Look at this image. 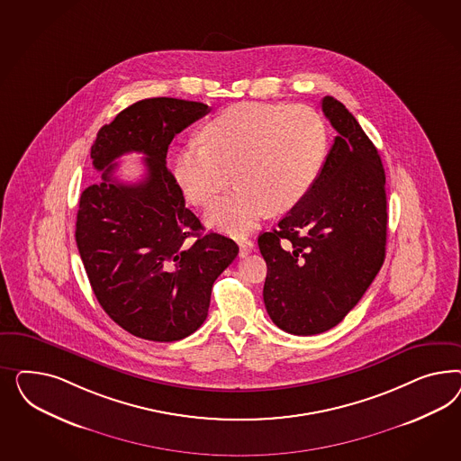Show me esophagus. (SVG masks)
<instances>
[{
    "mask_svg": "<svg viewBox=\"0 0 461 461\" xmlns=\"http://www.w3.org/2000/svg\"><path fill=\"white\" fill-rule=\"evenodd\" d=\"M238 247H240V255L245 257L249 255L253 249H255V243L249 240V238H238Z\"/></svg>",
    "mask_w": 461,
    "mask_h": 461,
    "instance_id": "1",
    "label": "esophagus"
}]
</instances>
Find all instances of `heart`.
Masks as SVG:
<instances>
[{
    "label": "heart",
    "mask_w": 461,
    "mask_h": 461,
    "mask_svg": "<svg viewBox=\"0 0 461 461\" xmlns=\"http://www.w3.org/2000/svg\"><path fill=\"white\" fill-rule=\"evenodd\" d=\"M203 140L174 157V181L187 201L208 206L231 172L237 187L211 206L206 221L235 235L253 230L268 211L301 203L328 152L326 123L304 104H233L204 126Z\"/></svg>",
    "instance_id": "1"
}]
</instances>
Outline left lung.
<instances>
[{"label": "left lung", "instance_id": "left-lung-1", "mask_svg": "<svg viewBox=\"0 0 461 461\" xmlns=\"http://www.w3.org/2000/svg\"><path fill=\"white\" fill-rule=\"evenodd\" d=\"M338 131L306 197L258 237L264 303L280 330L320 335L348 314L385 258V172L375 145L343 103L322 98Z\"/></svg>", "mask_w": 461, "mask_h": 461}]
</instances>
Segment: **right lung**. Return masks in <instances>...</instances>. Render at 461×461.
Segmentation results:
<instances>
[{
	"mask_svg": "<svg viewBox=\"0 0 461 461\" xmlns=\"http://www.w3.org/2000/svg\"><path fill=\"white\" fill-rule=\"evenodd\" d=\"M208 113L204 103L141 99L103 126L91 147L103 174L79 199L76 243L104 312L143 339L193 335L208 316L214 280L238 255L231 238L201 233L166 166L170 141ZM130 151L146 155L148 174L123 185L112 176L113 160Z\"/></svg>",
	"mask_w": 461,
	"mask_h": 461,
	"instance_id": "1",
	"label": "right lung"
}]
</instances>
